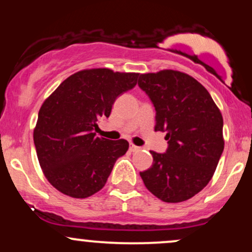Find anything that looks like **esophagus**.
<instances>
[{
    "instance_id": "obj_1",
    "label": "esophagus",
    "mask_w": 252,
    "mask_h": 252,
    "mask_svg": "<svg viewBox=\"0 0 252 252\" xmlns=\"http://www.w3.org/2000/svg\"><path fill=\"white\" fill-rule=\"evenodd\" d=\"M130 152H132V153H134V152H138V150H140L141 148H140V147H137V146H135V144H130Z\"/></svg>"
}]
</instances>
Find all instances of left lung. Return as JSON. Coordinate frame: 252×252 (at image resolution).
I'll use <instances>...</instances> for the list:
<instances>
[{"label":"left lung","mask_w":252,"mask_h":252,"mask_svg":"<svg viewBox=\"0 0 252 252\" xmlns=\"http://www.w3.org/2000/svg\"><path fill=\"white\" fill-rule=\"evenodd\" d=\"M138 86L154 105L155 131L168 148L150 152L153 166L140 175L164 202H181L209 184L224 150L222 116L206 89L179 71L140 74Z\"/></svg>","instance_id":"obj_1"}]
</instances>
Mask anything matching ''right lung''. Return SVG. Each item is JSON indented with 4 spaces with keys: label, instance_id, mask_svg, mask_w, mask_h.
I'll list each match as a JSON object with an SVG mask.
<instances>
[{
    "label": "right lung",
    "instance_id": "right-lung-1",
    "mask_svg": "<svg viewBox=\"0 0 252 252\" xmlns=\"http://www.w3.org/2000/svg\"><path fill=\"white\" fill-rule=\"evenodd\" d=\"M137 77L109 68L79 71L43 102L34 144L43 174L59 192L83 199L106 184L129 143L98 137L97 122L110 116L116 98L135 88Z\"/></svg>",
    "mask_w": 252,
    "mask_h": 252
}]
</instances>
